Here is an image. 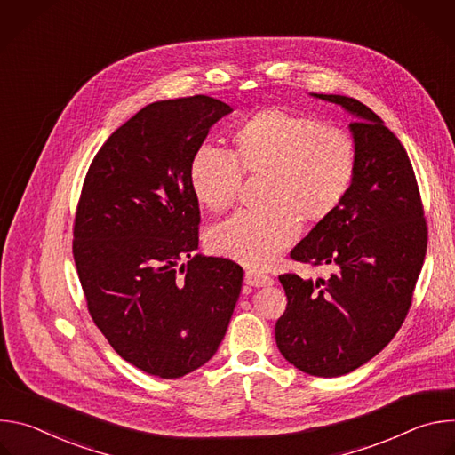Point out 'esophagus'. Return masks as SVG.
I'll return each instance as SVG.
<instances>
[{
    "instance_id": "obj_1",
    "label": "esophagus",
    "mask_w": 455,
    "mask_h": 455,
    "mask_svg": "<svg viewBox=\"0 0 455 455\" xmlns=\"http://www.w3.org/2000/svg\"><path fill=\"white\" fill-rule=\"evenodd\" d=\"M244 283L248 286H255V288H261V286H272L274 279L263 272H257V270H248L244 274Z\"/></svg>"
}]
</instances>
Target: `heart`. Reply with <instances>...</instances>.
<instances>
[{"label":"heart","mask_w":455,"mask_h":455,"mask_svg":"<svg viewBox=\"0 0 455 455\" xmlns=\"http://www.w3.org/2000/svg\"><path fill=\"white\" fill-rule=\"evenodd\" d=\"M234 146L235 153L209 142L200 146L190 160V188L202 205L223 211L237 196L241 166L246 172H267V204L234 212L207 234L214 253L263 268L297 239V211L307 220H322L344 200L356 169V149L344 129L283 108L246 120L234 135Z\"/></svg>","instance_id":"1"}]
</instances>
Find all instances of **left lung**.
Listing matches in <instances>:
<instances>
[{
	"label": "left lung",
	"mask_w": 455,
	"mask_h": 455,
	"mask_svg": "<svg viewBox=\"0 0 455 455\" xmlns=\"http://www.w3.org/2000/svg\"><path fill=\"white\" fill-rule=\"evenodd\" d=\"M353 116L356 169L349 190L291 250L326 265V279L279 277L288 306L275 323L281 355L311 376L347 374L402 328L427 251V223L412 164L396 135L356 99L318 95Z\"/></svg>",
	"instance_id": "left-lung-1"
}]
</instances>
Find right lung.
<instances>
[{"label":"right lung","instance_id":"1","mask_svg":"<svg viewBox=\"0 0 455 455\" xmlns=\"http://www.w3.org/2000/svg\"><path fill=\"white\" fill-rule=\"evenodd\" d=\"M232 108L207 95L142 108L95 155L76 214L74 259L88 309L109 346L172 379L218 351L243 268L198 250L188 169Z\"/></svg>","mask_w":455,"mask_h":455}]
</instances>
